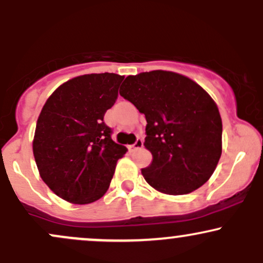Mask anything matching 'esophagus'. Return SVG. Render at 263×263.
<instances>
[{
    "label": "esophagus",
    "instance_id": "obj_1",
    "mask_svg": "<svg viewBox=\"0 0 263 263\" xmlns=\"http://www.w3.org/2000/svg\"><path fill=\"white\" fill-rule=\"evenodd\" d=\"M132 148L134 149H140V148H142V147H143V140H142V138H137V140H136V142L134 144H132Z\"/></svg>",
    "mask_w": 263,
    "mask_h": 263
}]
</instances>
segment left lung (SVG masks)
<instances>
[{"label": "left lung", "mask_w": 263, "mask_h": 263, "mask_svg": "<svg viewBox=\"0 0 263 263\" xmlns=\"http://www.w3.org/2000/svg\"><path fill=\"white\" fill-rule=\"evenodd\" d=\"M120 95L146 116L144 146L152 162L142 170L151 186L188 194L208 182L221 156L218 106L201 86L164 70L129 75Z\"/></svg>", "instance_id": "8db88e82"}]
</instances>
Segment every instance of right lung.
<instances>
[{
    "mask_svg": "<svg viewBox=\"0 0 263 263\" xmlns=\"http://www.w3.org/2000/svg\"><path fill=\"white\" fill-rule=\"evenodd\" d=\"M122 80L114 73L81 75L60 85L42 108L33 155L43 182L66 201L100 199L127 151L115 143L104 122Z\"/></svg>",
    "mask_w": 263,
    "mask_h": 263,
    "instance_id": "obj_1",
    "label": "right lung"
}]
</instances>
